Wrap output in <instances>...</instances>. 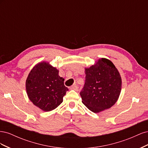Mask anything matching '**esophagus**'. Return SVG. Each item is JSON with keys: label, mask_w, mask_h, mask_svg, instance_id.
I'll use <instances>...</instances> for the list:
<instances>
[{"label": "esophagus", "mask_w": 148, "mask_h": 148, "mask_svg": "<svg viewBox=\"0 0 148 148\" xmlns=\"http://www.w3.org/2000/svg\"><path fill=\"white\" fill-rule=\"evenodd\" d=\"M78 89V88L77 85H73V86H71L70 88V89H73V90H75V91H77Z\"/></svg>", "instance_id": "obj_1"}]
</instances>
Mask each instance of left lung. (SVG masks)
<instances>
[{
    "mask_svg": "<svg viewBox=\"0 0 148 148\" xmlns=\"http://www.w3.org/2000/svg\"><path fill=\"white\" fill-rule=\"evenodd\" d=\"M85 84L80 92L83 104L94 113L113 106L122 89V78L110 60L100 58L94 65L84 68Z\"/></svg>",
    "mask_w": 148,
    "mask_h": 148,
    "instance_id": "left-lung-1",
    "label": "left lung"
}]
</instances>
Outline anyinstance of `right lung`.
I'll return each mask as SVG.
<instances>
[{
  "label": "right lung",
  "instance_id": "obj_1",
  "mask_svg": "<svg viewBox=\"0 0 148 148\" xmlns=\"http://www.w3.org/2000/svg\"><path fill=\"white\" fill-rule=\"evenodd\" d=\"M59 72L49 62L42 61L33 67L26 78V90L29 99L43 111L56 109L68 91Z\"/></svg>",
  "mask_w": 148,
  "mask_h": 148
}]
</instances>
